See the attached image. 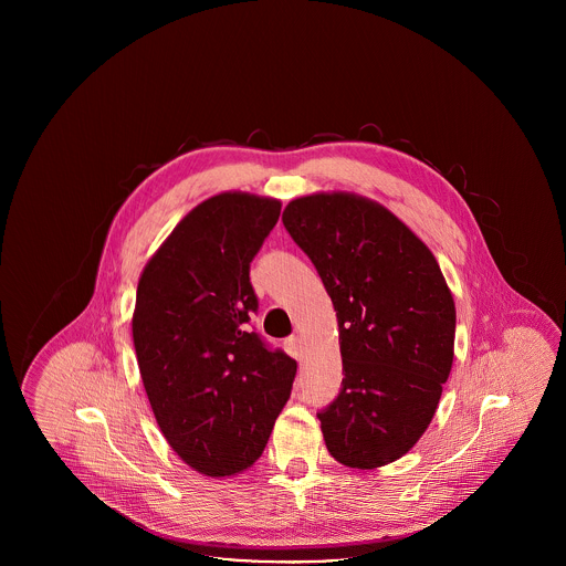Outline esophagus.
<instances>
[{
    "label": "esophagus",
    "mask_w": 566,
    "mask_h": 566,
    "mask_svg": "<svg viewBox=\"0 0 566 566\" xmlns=\"http://www.w3.org/2000/svg\"><path fill=\"white\" fill-rule=\"evenodd\" d=\"M284 348L286 352L293 356V358H298L301 360V339L298 337H289L286 342H284Z\"/></svg>",
    "instance_id": "esophagus-1"
}]
</instances>
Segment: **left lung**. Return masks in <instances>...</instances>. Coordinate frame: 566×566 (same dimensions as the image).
Wrapping results in <instances>:
<instances>
[{"label":"left lung","instance_id":"obj_1","mask_svg":"<svg viewBox=\"0 0 566 566\" xmlns=\"http://www.w3.org/2000/svg\"><path fill=\"white\" fill-rule=\"evenodd\" d=\"M333 301L344 379L318 413L328 454L377 469L424 434L452 371L457 307L429 245L354 192L296 197L282 214Z\"/></svg>","mask_w":566,"mask_h":566}]
</instances>
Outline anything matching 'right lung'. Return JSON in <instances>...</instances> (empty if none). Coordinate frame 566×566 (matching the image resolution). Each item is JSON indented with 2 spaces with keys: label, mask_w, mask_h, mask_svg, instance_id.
Segmentation results:
<instances>
[{
  "label": "right lung",
  "mask_w": 566,
  "mask_h": 566,
  "mask_svg": "<svg viewBox=\"0 0 566 566\" xmlns=\"http://www.w3.org/2000/svg\"><path fill=\"white\" fill-rule=\"evenodd\" d=\"M282 203L242 190L185 216L137 282L134 346L171 450L208 478H231L263 454L291 397L296 363L248 331L259 301L250 263Z\"/></svg>",
  "instance_id": "add662e5"
}]
</instances>
